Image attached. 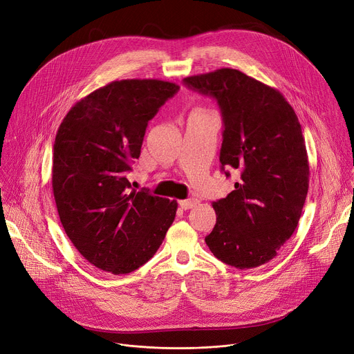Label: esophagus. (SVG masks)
Listing matches in <instances>:
<instances>
[{"label":"esophagus","instance_id":"esophagus-1","mask_svg":"<svg viewBox=\"0 0 354 354\" xmlns=\"http://www.w3.org/2000/svg\"><path fill=\"white\" fill-rule=\"evenodd\" d=\"M198 203L197 198H187V200H179V206L182 210H189L193 209Z\"/></svg>","mask_w":354,"mask_h":354}]
</instances>
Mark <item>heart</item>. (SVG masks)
<instances>
[{
    "mask_svg": "<svg viewBox=\"0 0 354 354\" xmlns=\"http://www.w3.org/2000/svg\"><path fill=\"white\" fill-rule=\"evenodd\" d=\"M201 112H203V111H200V109H197V111H194L193 113H201Z\"/></svg>",
    "mask_w": 354,
    "mask_h": 354,
    "instance_id": "obj_1",
    "label": "heart"
}]
</instances>
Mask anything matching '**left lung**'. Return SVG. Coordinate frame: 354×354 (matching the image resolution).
Masks as SVG:
<instances>
[{"instance_id": "1", "label": "left lung", "mask_w": 354, "mask_h": 354, "mask_svg": "<svg viewBox=\"0 0 354 354\" xmlns=\"http://www.w3.org/2000/svg\"><path fill=\"white\" fill-rule=\"evenodd\" d=\"M183 84L217 100L224 123L221 171L239 174L235 189L213 203L217 221L206 243L236 269L268 263L295 231L308 193L298 118L277 89L234 68L192 75Z\"/></svg>"}]
</instances>
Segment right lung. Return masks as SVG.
<instances>
[{"label": "right lung", "instance_id": "obj_1", "mask_svg": "<svg viewBox=\"0 0 354 354\" xmlns=\"http://www.w3.org/2000/svg\"><path fill=\"white\" fill-rule=\"evenodd\" d=\"M179 85L122 80L77 102L53 145V193L63 228L80 254L112 274L154 257L178 209L176 200L130 190L148 122Z\"/></svg>", "mask_w": 354, "mask_h": 354}]
</instances>
